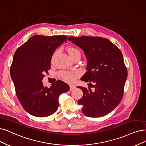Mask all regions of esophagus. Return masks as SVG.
Masks as SVG:
<instances>
[{
  "instance_id": "34e87169",
  "label": "esophagus",
  "mask_w": 146,
  "mask_h": 146,
  "mask_svg": "<svg viewBox=\"0 0 146 146\" xmlns=\"http://www.w3.org/2000/svg\"><path fill=\"white\" fill-rule=\"evenodd\" d=\"M70 90L71 91H72V90H73L75 88H76V87H75V86L74 85H70Z\"/></svg>"
}]
</instances>
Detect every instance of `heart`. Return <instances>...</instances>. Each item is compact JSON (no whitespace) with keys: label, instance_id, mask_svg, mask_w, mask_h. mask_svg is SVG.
Here are the masks:
<instances>
[{"label":"heart","instance_id":"heart-1","mask_svg":"<svg viewBox=\"0 0 146 146\" xmlns=\"http://www.w3.org/2000/svg\"><path fill=\"white\" fill-rule=\"evenodd\" d=\"M67 52L69 54L70 58L73 56H74L76 55H80V51L78 49V48L75 47H69L67 49ZM60 75L61 78L64 79L65 80L68 82H71L75 78L74 74L70 72H62L60 73Z\"/></svg>","mask_w":146,"mask_h":146}]
</instances>
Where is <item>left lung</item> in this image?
Instances as JSON below:
<instances>
[{
    "label": "left lung",
    "instance_id": "left-lung-1",
    "mask_svg": "<svg viewBox=\"0 0 146 146\" xmlns=\"http://www.w3.org/2000/svg\"><path fill=\"white\" fill-rule=\"evenodd\" d=\"M68 40L82 48L88 60L87 72L80 79L92 87H78L83 91L78 101L82 112L90 117L107 115L121 102L127 77L121 52L105 38L68 36Z\"/></svg>",
    "mask_w": 146,
    "mask_h": 146
}]
</instances>
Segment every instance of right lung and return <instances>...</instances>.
Wrapping results in <instances>:
<instances>
[{
    "label": "right lung",
    "mask_w": 146,
    "mask_h": 146,
    "mask_svg": "<svg viewBox=\"0 0 146 146\" xmlns=\"http://www.w3.org/2000/svg\"><path fill=\"white\" fill-rule=\"evenodd\" d=\"M67 39L65 35H34L14 53L11 76L21 106L32 115L53 114L58 110L59 95L70 90L68 84L59 80L50 88L42 82L44 73L50 68L53 52Z\"/></svg>",
    "instance_id": "obj_1"
}]
</instances>
